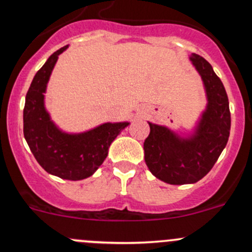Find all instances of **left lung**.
<instances>
[{
  "instance_id": "obj_1",
  "label": "left lung",
  "mask_w": 252,
  "mask_h": 252,
  "mask_svg": "<svg viewBox=\"0 0 252 252\" xmlns=\"http://www.w3.org/2000/svg\"><path fill=\"white\" fill-rule=\"evenodd\" d=\"M190 61L201 75L207 96V106L194 133L183 138L167 126L149 122L150 134L144 142L150 172L173 185L202 179L222 154L230 131L229 102L222 81L204 57L192 53Z\"/></svg>"
}]
</instances>
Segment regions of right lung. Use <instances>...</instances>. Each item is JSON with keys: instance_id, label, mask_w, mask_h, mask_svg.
<instances>
[{"instance_id": "right-lung-1", "label": "right lung", "mask_w": 252, "mask_h": 252, "mask_svg": "<svg viewBox=\"0 0 252 252\" xmlns=\"http://www.w3.org/2000/svg\"><path fill=\"white\" fill-rule=\"evenodd\" d=\"M68 48H60L37 70L25 96L23 111L24 138L40 166L47 173L67 180H81L97 171L107 157L108 147L129 122L103 123L79 134L62 131L45 107V93L58 56Z\"/></svg>"}]
</instances>
